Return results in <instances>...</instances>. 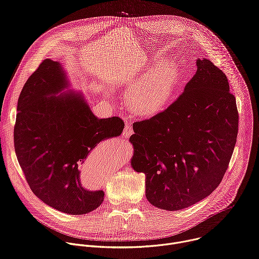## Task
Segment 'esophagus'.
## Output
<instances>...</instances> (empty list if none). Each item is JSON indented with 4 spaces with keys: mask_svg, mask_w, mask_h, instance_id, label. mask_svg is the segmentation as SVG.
<instances>
[{
    "mask_svg": "<svg viewBox=\"0 0 259 259\" xmlns=\"http://www.w3.org/2000/svg\"><path fill=\"white\" fill-rule=\"evenodd\" d=\"M132 134H133V128H132V126H131L130 124H126V126H125V128H124V130H123L122 136H123L124 138H128V137H130Z\"/></svg>",
    "mask_w": 259,
    "mask_h": 259,
    "instance_id": "esophagus-1",
    "label": "esophagus"
}]
</instances>
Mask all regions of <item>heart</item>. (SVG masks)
Returning <instances> with one entry per match:
<instances>
[{
	"mask_svg": "<svg viewBox=\"0 0 259 259\" xmlns=\"http://www.w3.org/2000/svg\"><path fill=\"white\" fill-rule=\"evenodd\" d=\"M179 82V69L172 60H162L133 84L127 92L126 102L136 115L154 116L171 101Z\"/></svg>",
	"mask_w": 259,
	"mask_h": 259,
	"instance_id": "1",
	"label": "heart"
}]
</instances>
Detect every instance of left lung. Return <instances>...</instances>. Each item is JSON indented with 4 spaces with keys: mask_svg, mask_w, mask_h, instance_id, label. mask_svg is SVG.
Here are the masks:
<instances>
[{
    "mask_svg": "<svg viewBox=\"0 0 259 259\" xmlns=\"http://www.w3.org/2000/svg\"><path fill=\"white\" fill-rule=\"evenodd\" d=\"M239 129L235 96L225 72L208 59L163 112L135 122L131 165L145 175V196L176 211L208 197L229 167Z\"/></svg>",
    "mask_w": 259,
    "mask_h": 259,
    "instance_id": "obj_1",
    "label": "left lung"
}]
</instances>
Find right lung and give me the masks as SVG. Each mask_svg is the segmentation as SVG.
<instances>
[{"label":"right lung","instance_id":"1","mask_svg":"<svg viewBox=\"0 0 259 259\" xmlns=\"http://www.w3.org/2000/svg\"><path fill=\"white\" fill-rule=\"evenodd\" d=\"M67 85L60 64L45 59L25 82L17 103L14 147L31 192L63 213L82 215L103 201V191L82 186L81 168L96 145L119 136V117L96 118L81 94L57 95Z\"/></svg>","mask_w":259,"mask_h":259}]
</instances>
